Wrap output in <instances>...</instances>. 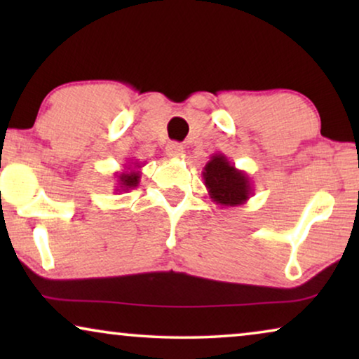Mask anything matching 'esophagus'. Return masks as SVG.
<instances>
[{
    "label": "esophagus",
    "mask_w": 359,
    "mask_h": 359,
    "mask_svg": "<svg viewBox=\"0 0 359 359\" xmlns=\"http://www.w3.org/2000/svg\"><path fill=\"white\" fill-rule=\"evenodd\" d=\"M166 150H168V155L171 156H180L183 155V145L178 144V142H168V145H166Z\"/></svg>",
    "instance_id": "obj_1"
}]
</instances>
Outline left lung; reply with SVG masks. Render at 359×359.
I'll return each mask as SVG.
<instances>
[{
  "label": "left lung",
  "mask_w": 359,
  "mask_h": 359,
  "mask_svg": "<svg viewBox=\"0 0 359 359\" xmlns=\"http://www.w3.org/2000/svg\"><path fill=\"white\" fill-rule=\"evenodd\" d=\"M203 180L209 198L225 208L245 204L253 194V186L247 171L235 168L224 154L210 156L203 170Z\"/></svg>",
  "instance_id": "left-lung-1"
}]
</instances>
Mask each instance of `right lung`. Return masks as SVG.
Here are the masks:
<instances>
[{
	"label": "right lung",
	"mask_w": 359,
	"mask_h": 359,
	"mask_svg": "<svg viewBox=\"0 0 359 359\" xmlns=\"http://www.w3.org/2000/svg\"><path fill=\"white\" fill-rule=\"evenodd\" d=\"M132 164H134L135 166L132 167L131 165H126L124 170L117 171V173H116V178H117L116 193H122V191H124V193H126V191L135 189L137 186H139L140 176H142L140 168L144 165L137 163V161H132Z\"/></svg>",
	"instance_id": "obj_1"
}]
</instances>
